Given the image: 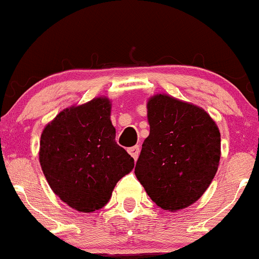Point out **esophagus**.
Returning a JSON list of instances; mask_svg holds the SVG:
<instances>
[{
	"mask_svg": "<svg viewBox=\"0 0 259 259\" xmlns=\"http://www.w3.org/2000/svg\"><path fill=\"white\" fill-rule=\"evenodd\" d=\"M128 152L135 160H137L138 155H140V146H133V147L128 148Z\"/></svg>",
	"mask_w": 259,
	"mask_h": 259,
	"instance_id": "obj_1",
	"label": "esophagus"
}]
</instances>
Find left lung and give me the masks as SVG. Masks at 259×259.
<instances>
[{"instance_id": "left-lung-1", "label": "left lung", "mask_w": 259, "mask_h": 259, "mask_svg": "<svg viewBox=\"0 0 259 259\" xmlns=\"http://www.w3.org/2000/svg\"><path fill=\"white\" fill-rule=\"evenodd\" d=\"M150 135L135 167L153 203L176 211L210 185L220 160V133L204 109L157 94L147 103Z\"/></svg>"}]
</instances>
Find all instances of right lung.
<instances>
[{
  "instance_id": "add662e5",
  "label": "right lung",
  "mask_w": 259,
  "mask_h": 259,
  "mask_svg": "<svg viewBox=\"0 0 259 259\" xmlns=\"http://www.w3.org/2000/svg\"><path fill=\"white\" fill-rule=\"evenodd\" d=\"M39 155L51 190L83 213L103 208L116 184L135 167L117 145L107 98L60 112L42 131Z\"/></svg>"
}]
</instances>
